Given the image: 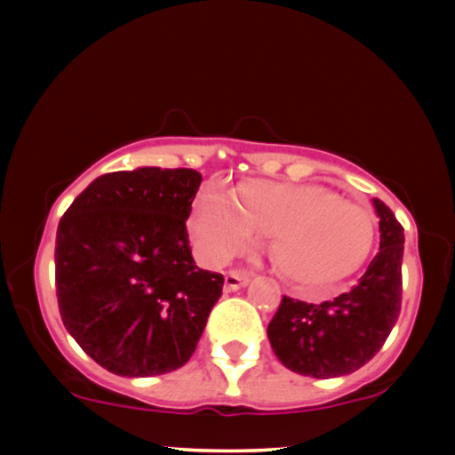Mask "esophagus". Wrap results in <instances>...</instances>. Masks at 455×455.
I'll list each match as a JSON object with an SVG mask.
<instances>
[{
    "label": "esophagus",
    "mask_w": 455,
    "mask_h": 455,
    "mask_svg": "<svg viewBox=\"0 0 455 455\" xmlns=\"http://www.w3.org/2000/svg\"><path fill=\"white\" fill-rule=\"evenodd\" d=\"M250 282V274H245V271H228L227 275H224V289L227 291H239L242 286H245Z\"/></svg>",
    "instance_id": "esophagus-1"
}]
</instances>
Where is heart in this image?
I'll return each mask as SVG.
<instances>
[{
	"label": "heart",
	"instance_id": "1",
	"mask_svg": "<svg viewBox=\"0 0 455 455\" xmlns=\"http://www.w3.org/2000/svg\"><path fill=\"white\" fill-rule=\"evenodd\" d=\"M190 228L210 265L248 252L260 235L274 237L275 269L306 291H325L348 278L372 245L368 212L316 184L250 181L237 201L207 192L196 201Z\"/></svg>",
	"mask_w": 455,
	"mask_h": 455
}]
</instances>
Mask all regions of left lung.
<instances>
[{
	"instance_id": "obj_1",
	"label": "left lung",
	"mask_w": 455,
	"mask_h": 455,
	"mask_svg": "<svg viewBox=\"0 0 455 455\" xmlns=\"http://www.w3.org/2000/svg\"><path fill=\"white\" fill-rule=\"evenodd\" d=\"M380 245L362 278L347 293L323 304L282 297L267 336L275 357L297 374L333 379L359 370L383 348L402 306L404 228L374 198Z\"/></svg>"
}]
</instances>
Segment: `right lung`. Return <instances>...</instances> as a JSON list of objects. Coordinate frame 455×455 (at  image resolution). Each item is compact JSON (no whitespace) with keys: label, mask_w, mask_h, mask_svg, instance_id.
Returning <instances> with one entry per match:
<instances>
[{"label":"right lung","mask_w":455,"mask_h":455,"mask_svg":"<svg viewBox=\"0 0 455 455\" xmlns=\"http://www.w3.org/2000/svg\"><path fill=\"white\" fill-rule=\"evenodd\" d=\"M195 169L117 171L93 180L61 216L55 289L61 321L96 363L156 377L195 353L224 278L198 269L186 220Z\"/></svg>","instance_id":"right-lung-1"}]
</instances>
